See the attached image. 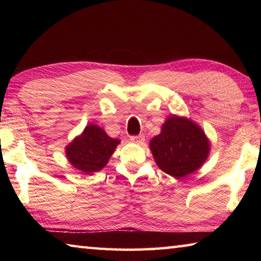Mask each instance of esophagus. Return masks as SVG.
I'll return each instance as SVG.
<instances>
[{"label":"esophagus","instance_id":"1","mask_svg":"<svg viewBox=\"0 0 261 261\" xmlns=\"http://www.w3.org/2000/svg\"><path fill=\"white\" fill-rule=\"evenodd\" d=\"M130 140H131L132 143H134V144H138V145H140V144H143L144 141H145V137H144V135L132 136L131 138H130Z\"/></svg>","mask_w":261,"mask_h":261}]
</instances>
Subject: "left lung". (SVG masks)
Returning a JSON list of instances; mask_svg holds the SVG:
<instances>
[{
  "mask_svg": "<svg viewBox=\"0 0 261 261\" xmlns=\"http://www.w3.org/2000/svg\"><path fill=\"white\" fill-rule=\"evenodd\" d=\"M149 149L158 167L179 179L204 165L211 151V141L196 122L171 115L162 124L160 134L149 141Z\"/></svg>",
  "mask_w": 261,
  "mask_h": 261,
  "instance_id": "1",
  "label": "left lung"
}]
</instances>
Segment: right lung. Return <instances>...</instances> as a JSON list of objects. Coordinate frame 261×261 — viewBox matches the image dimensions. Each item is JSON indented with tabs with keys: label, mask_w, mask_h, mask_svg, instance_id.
<instances>
[{
	"label": "right lung",
	"mask_w": 261,
	"mask_h": 261,
	"mask_svg": "<svg viewBox=\"0 0 261 261\" xmlns=\"http://www.w3.org/2000/svg\"><path fill=\"white\" fill-rule=\"evenodd\" d=\"M120 143V139L109 137L102 127L88 124L65 146V155L73 168L91 175L106 167Z\"/></svg>",
	"instance_id": "add662e5"
}]
</instances>
